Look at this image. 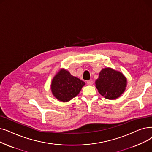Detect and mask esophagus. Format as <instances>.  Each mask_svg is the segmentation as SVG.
Here are the masks:
<instances>
[{"label":"esophagus","instance_id":"obj_1","mask_svg":"<svg viewBox=\"0 0 152 152\" xmlns=\"http://www.w3.org/2000/svg\"><path fill=\"white\" fill-rule=\"evenodd\" d=\"M92 83H93V82H92V80L87 81V84H88V85L91 86V85H92Z\"/></svg>","mask_w":152,"mask_h":152}]
</instances>
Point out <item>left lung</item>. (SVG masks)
<instances>
[{"label": "left lung", "instance_id": "1", "mask_svg": "<svg viewBox=\"0 0 152 152\" xmlns=\"http://www.w3.org/2000/svg\"><path fill=\"white\" fill-rule=\"evenodd\" d=\"M99 92L107 99H114L125 91L127 80L121 72L111 68H104L96 81Z\"/></svg>", "mask_w": 152, "mask_h": 152}]
</instances>
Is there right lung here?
Instances as JSON below:
<instances>
[{
	"instance_id": "obj_1",
	"label": "right lung",
	"mask_w": 152,
	"mask_h": 152,
	"mask_svg": "<svg viewBox=\"0 0 152 152\" xmlns=\"http://www.w3.org/2000/svg\"><path fill=\"white\" fill-rule=\"evenodd\" d=\"M84 85V81L72 76L69 71L61 69L53 79L51 89L57 99L67 102L80 93Z\"/></svg>"
}]
</instances>
